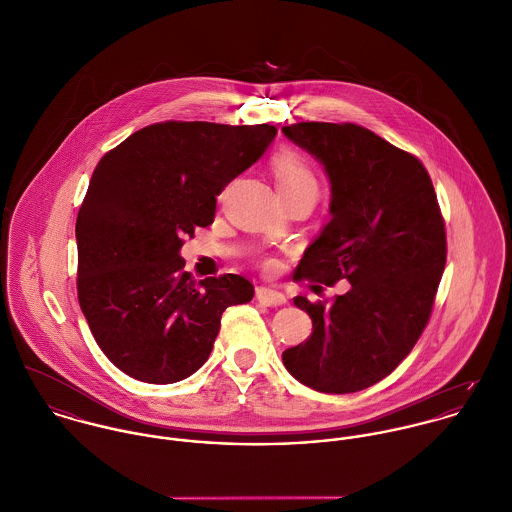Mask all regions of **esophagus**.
Wrapping results in <instances>:
<instances>
[{
	"mask_svg": "<svg viewBox=\"0 0 512 512\" xmlns=\"http://www.w3.org/2000/svg\"><path fill=\"white\" fill-rule=\"evenodd\" d=\"M257 301L267 305V307H283L287 305V297L275 289L269 287H259L257 289Z\"/></svg>",
	"mask_w": 512,
	"mask_h": 512,
	"instance_id": "1",
	"label": "esophagus"
}]
</instances>
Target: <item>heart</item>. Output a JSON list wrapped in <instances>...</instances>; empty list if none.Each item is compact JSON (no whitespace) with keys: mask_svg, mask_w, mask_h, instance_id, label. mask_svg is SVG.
<instances>
[{"mask_svg":"<svg viewBox=\"0 0 512 512\" xmlns=\"http://www.w3.org/2000/svg\"><path fill=\"white\" fill-rule=\"evenodd\" d=\"M271 170L283 198L299 194H318V178L307 158L291 148H283L271 156Z\"/></svg>","mask_w":512,"mask_h":512,"instance_id":"1","label":"heart"}]
</instances>
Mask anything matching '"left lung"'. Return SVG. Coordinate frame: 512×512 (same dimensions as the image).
<instances>
[{"mask_svg": "<svg viewBox=\"0 0 512 512\" xmlns=\"http://www.w3.org/2000/svg\"><path fill=\"white\" fill-rule=\"evenodd\" d=\"M283 132L324 164L332 186V219L293 279L350 283L328 305L295 297L314 330L283 364L316 392H360L398 368L429 322L447 261L445 221L425 166L372 130L297 122Z\"/></svg>", "mask_w": 512, "mask_h": 512, "instance_id": "left-lung-1", "label": "left lung"}]
</instances>
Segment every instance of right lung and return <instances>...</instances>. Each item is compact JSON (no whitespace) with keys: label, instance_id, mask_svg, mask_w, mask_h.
Here are the masks:
<instances>
[{"label":"right lung","instance_id":"add662e5","mask_svg":"<svg viewBox=\"0 0 512 512\" xmlns=\"http://www.w3.org/2000/svg\"><path fill=\"white\" fill-rule=\"evenodd\" d=\"M277 128L166 120L136 130L97 164L79 207L77 295L104 356L148 384L204 366L241 275L194 281L180 247L215 217V198L261 158Z\"/></svg>","mask_w":512,"mask_h":512}]
</instances>
